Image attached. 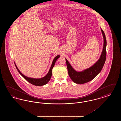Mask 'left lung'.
I'll use <instances>...</instances> for the list:
<instances>
[{
  "mask_svg": "<svg viewBox=\"0 0 121 121\" xmlns=\"http://www.w3.org/2000/svg\"><path fill=\"white\" fill-rule=\"evenodd\" d=\"M104 39V47L101 55L99 60L90 68L82 72H77L66 59V62L69 77L72 80L77 84H83L92 80L100 73L104 67L106 58L107 40L103 29H101Z\"/></svg>",
  "mask_w": 121,
  "mask_h": 121,
  "instance_id": "1",
  "label": "left lung"
}]
</instances>
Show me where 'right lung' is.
<instances>
[{"mask_svg": "<svg viewBox=\"0 0 121 121\" xmlns=\"http://www.w3.org/2000/svg\"><path fill=\"white\" fill-rule=\"evenodd\" d=\"M59 57H60V56L58 55L54 58V59L52 61V63L51 67L49 69V71L48 73V74L45 77H44L42 78H29V77H27L24 76L20 72V71L19 70V69H18V68H17L16 65L15 64V63H14V64H15L16 68L17 69V71L18 72V73L21 75H22L26 80L28 82H29L31 84H32L33 85H34L35 86H41L45 85L48 82V81L50 80V79L51 78V76H52V68L54 66V64H55L56 61H57V60Z\"/></svg>", "mask_w": 121, "mask_h": 121, "instance_id": "right-lung-1", "label": "right lung"}]
</instances>
